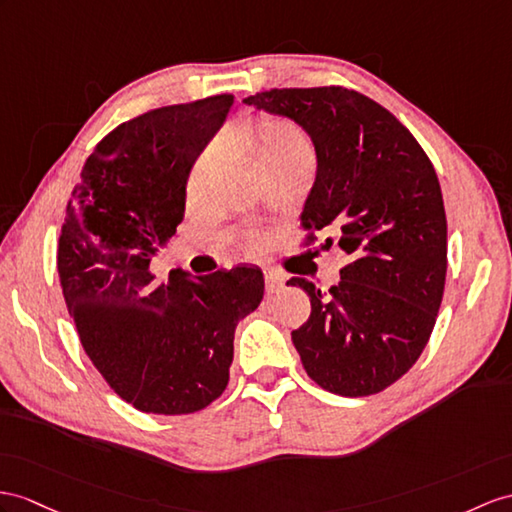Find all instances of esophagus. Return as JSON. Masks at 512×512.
Wrapping results in <instances>:
<instances>
[{
	"label": "esophagus",
	"instance_id": "obj_1",
	"mask_svg": "<svg viewBox=\"0 0 512 512\" xmlns=\"http://www.w3.org/2000/svg\"><path fill=\"white\" fill-rule=\"evenodd\" d=\"M284 276L280 271H265V289L267 293H278L284 286Z\"/></svg>",
	"mask_w": 512,
	"mask_h": 512
}]
</instances>
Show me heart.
Here are the masks:
<instances>
[{"label":"heart","mask_w":512,"mask_h":512,"mask_svg":"<svg viewBox=\"0 0 512 512\" xmlns=\"http://www.w3.org/2000/svg\"><path fill=\"white\" fill-rule=\"evenodd\" d=\"M228 145L258 178L273 171L313 169L315 162V149L306 132L286 119H258L252 128L230 136ZM213 165L215 156L210 152L197 158L189 182H186V197L197 199L204 193Z\"/></svg>","instance_id":"1"}]
</instances>
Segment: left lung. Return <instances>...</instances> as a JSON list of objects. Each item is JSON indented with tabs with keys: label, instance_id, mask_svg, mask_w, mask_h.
<instances>
[{
	"label": "left lung",
	"instance_id": "obj_1",
	"mask_svg": "<svg viewBox=\"0 0 512 512\" xmlns=\"http://www.w3.org/2000/svg\"><path fill=\"white\" fill-rule=\"evenodd\" d=\"M299 123L315 143L317 178L304 245L328 230L350 256L328 291L291 278L310 297L293 345L310 380L343 397L389 389L417 363L439 315L447 219L428 154L393 112L345 86L271 89L243 99Z\"/></svg>",
	"mask_w": 512,
	"mask_h": 512
}]
</instances>
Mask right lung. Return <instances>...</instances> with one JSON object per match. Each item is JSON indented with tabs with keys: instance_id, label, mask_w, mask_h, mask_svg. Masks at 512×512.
<instances>
[{
	"instance_id": "right-lung-1",
	"label": "right lung",
	"mask_w": 512,
	"mask_h": 512,
	"mask_svg": "<svg viewBox=\"0 0 512 512\" xmlns=\"http://www.w3.org/2000/svg\"><path fill=\"white\" fill-rule=\"evenodd\" d=\"M234 95L123 121L86 158L58 239V276L80 343L121 400L191 415L226 391L234 330L258 308L263 271L234 267L158 280L156 249L184 217L186 178Z\"/></svg>"
}]
</instances>
